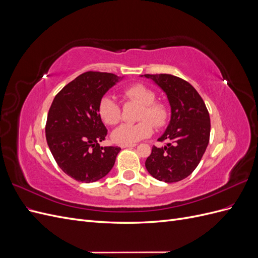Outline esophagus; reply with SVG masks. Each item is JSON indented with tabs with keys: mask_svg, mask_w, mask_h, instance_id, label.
Masks as SVG:
<instances>
[{
	"mask_svg": "<svg viewBox=\"0 0 258 258\" xmlns=\"http://www.w3.org/2000/svg\"><path fill=\"white\" fill-rule=\"evenodd\" d=\"M137 144H123V145H121V148H132V147H135Z\"/></svg>",
	"mask_w": 258,
	"mask_h": 258,
	"instance_id": "1",
	"label": "esophagus"
}]
</instances>
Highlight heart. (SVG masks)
Returning <instances> with one entry per match:
<instances>
[{"label": "heart", "instance_id": "heart-1", "mask_svg": "<svg viewBox=\"0 0 258 258\" xmlns=\"http://www.w3.org/2000/svg\"><path fill=\"white\" fill-rule=\"evenodd\" d=\"M123 95L129 101L142 105L138 123H122L112 132V140L117 144H135L153 134V122L156 127L165 126L169 112L167 106L156 102L155 93L143 85H132L126 88ZM99 116L106 124H116L121 118V111L113 96L106 95L99 101ZM152 122L151 123L150 121Z\"/></svg>", "mask_w": 258, "mask_h": 258}]
</instances>
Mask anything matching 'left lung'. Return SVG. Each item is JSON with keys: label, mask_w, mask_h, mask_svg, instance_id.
<instances>
[{"label": "left lung", "mask_w": 258, "mask_h": 258, "mask_svg": "<svg viewBox=\"0 0 258 258\" xmlns=\"http://www.w3.org/2000/svg\"><path fill=\"white\" fill-rule=\"evenodd\" d=\"M166 93L171 107L168 127L153 146L145 167L153 177L166 183L182 181L197 168L210 139V115L197 90L186 81L170 74H144Z\"/></svg>", "instance_id": "8db88e82"}]
</instances>
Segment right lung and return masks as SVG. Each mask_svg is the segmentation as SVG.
I'll return each mask as SVG.
<instances>
[{
    "mask_svg": "<svg viewBox=\"0 0 258 258\" xmlns=\"http://www.w3.org/2000/svg\"><path fill=\"white\" fill-rule=\"evenodd\" d=\"M122 77L86 72L54 97L46 122V140L54 160L66 174L92 183L112 170L120 147L100 146L107 130L99 116V101Z\"/></svg>",
    "mask_w": 258,
    "mask_h": 258,
    "instance_id": "obj_1",
    "label": "right lung"
}]
</instances>
